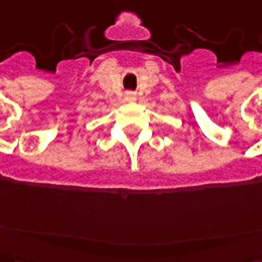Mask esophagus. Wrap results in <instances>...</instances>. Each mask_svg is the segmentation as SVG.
<instances>
[{"mask_svg": "<svg viewBox=\"0 0 262 262\" xmlns=\"http://www.w3.org/2000/svg\"><path fill=\"white\" fill-rule=\"evenodd\" d=\"M125 99L127 101V102H135V101L137 99V95L133 91H127L125 94Z\"/></svg>", "mask_w": 262, "mask_h": 262, "instance_id": "34e87169", "label": "esophagus"}]
</instances>
